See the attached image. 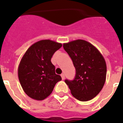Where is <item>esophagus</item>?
I'll list each match as a JSON object with an SVG mask.
<instances>
[{"instance_id":"obj_1","label":"esophagus","mask_w":123,"mask_h":123,"mask_svg":"<svg viewBox=\"0 0 123 123\" xmlns=\"http://www.w3.org/2000/svg\"><path fill=\"white\" fill-rule=\"evenodd\" d=\"M61 76L62 79V80H64V79H65V75H64V73H62L61 75Z\"/></svg>"}]
</instances>
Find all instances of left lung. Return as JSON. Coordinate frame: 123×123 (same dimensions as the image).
I'll list each match as a JSON object with an SVG mask.
<instances>
[{"instance_id":"obj_1","label":"left lung","mask_w":123,"mask_h":123,"mask_svg":"<svg viewBox=\"0 0 123 123\" xmlns=\"http://www.w3.org/2000/svg\"><path fill=\"white\" fill-rule=\"evenodd\" d=\"M63 48L76 69L75 79L66 80L71 94L78 100L87 101L96 96L105 84L107 64L99 50L87 41L77 39L64 43Z\"/></svg>"}]
</instances>
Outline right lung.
<instances>
[{"label": "right lung", "instance_id": "add662e5", "mask_svg": "<svg viewBox=\"0 0 123 123\" xmlns=\"http://www.w3.org/2000/svg\"><path fill=\"white\" fill-rule=\"evenodd\" d=\"M62 44L50 39L36 42L28 48L18 68L24 91L32 99L41 101L50 96L61 77L55 74L51 58Z\"/></svg>", "mask_w": 123, "mask_h": 123}]
</instances>
